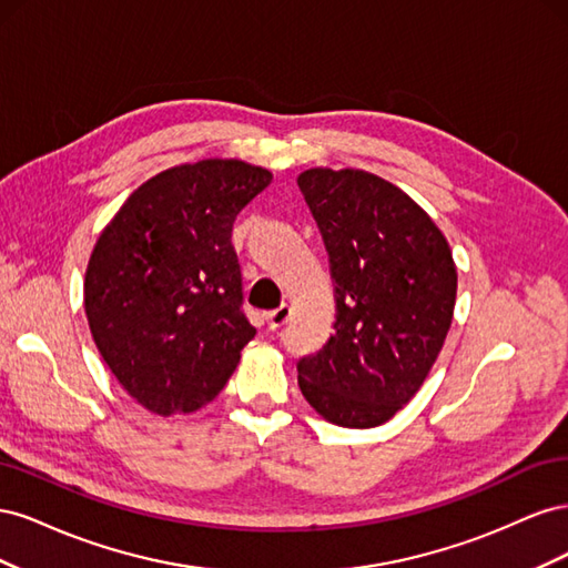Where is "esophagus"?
<instances>
[{"mask_svg": "<svg viewBox=\"0 0 568 568\" xmlns=\"http://www.w3.org/2000/svg\"><path fill=\"white\" fill-rule=\"evenodd\" d=\"M291 305L288 303H282L277 311H270L267 313V324H270V329H280V326H284L288 320H291Z\"/></svg>", "mask_w": 568, "mask_h": 568, "instance_id": "1", "label": "esophagus"}]
</instances>
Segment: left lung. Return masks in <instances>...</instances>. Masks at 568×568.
<instances>
[{
  "label": "left lung",
  "instance_id": "obj_1",
  "mask_svg": "<svg viewBox=\"0 0 568 568\" xmlns=\"http://www.w3.org/2000/svg\"><path fill=\"white\" fill-rule=\"evenodd\" d=\"M298 186L336 296V332L298 359V386L326 422L379 426L419 390L448 336L453 251L415 201L365 170L313 168Z\"/></svg>",
  "mask_w": 568,
  "mask_h": 568
}]
</instances>
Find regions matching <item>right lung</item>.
<instances>
[{
    "mask_svg": "<svg viewBox=\"0 0 568 568\" xmlns=\"http://www.w3.org/2000/svg\"><path fill=\"white\" fill-rule=\"evenodd\" d=\"M270 182V170L234 159L170 168L99 236L84 313L118 384L156 415L209 405L255 336L232 225Z\"/></svg>",
    "mask_w": 568,
    "mask_h": 568,
    "instance_id": "obj_1",
    "label": "right lung"
}]
</instances>
